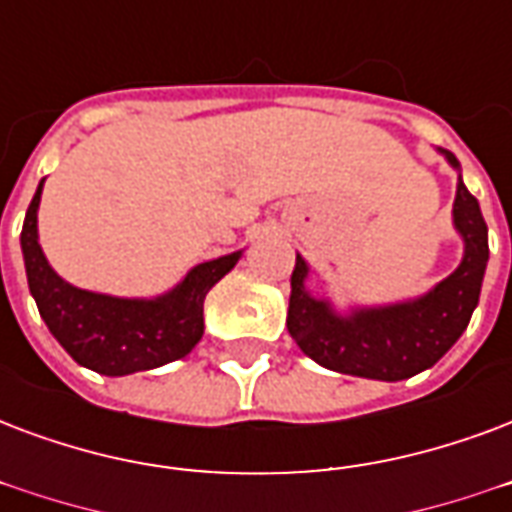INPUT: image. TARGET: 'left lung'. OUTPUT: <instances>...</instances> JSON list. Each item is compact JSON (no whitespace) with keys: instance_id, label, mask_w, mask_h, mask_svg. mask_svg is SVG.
<instances>
[{"instance_id":"1","label":"left lung","mask_w":512,"mask_h":512,"mask_svg":"<svg viewBox=\"0 0 512 512\" xmlns=\"http://www.w3.org/2000/svg\"><path fill=\"white\" fill-rule=\"evenodd\" d=\"M440 152L459 169L454 152ZM454 228L464 241V257L451 276L421 298L354 308L349 317L335 314L327 300L306 290L308 263L295 257L287 330L300 351L327 370L376 381H403L432 368L470 325L489 263V228L462 177L456 185Z\"/></svg>"}]
</instances>
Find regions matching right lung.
Masks as SVG:
<instances>
[{
  "label": "right lung",
  "mask_w": 512,
  "mask_h": 512,
  "mask_svg": "<svg viewBox=\"0 0 512 512\" xmlns=\"http://www.w3.org/2000/svg\"><path fill=\"white\" fill-rule=\"evenodd\" d=\"M45 182V179H42ZM42 182L23 220L21 249L29 290L39 317L66 354L101 376H128L182 360L204 335V298L239 263L241 252L195 265L185 279L158 298H112L64 282L37 236Z\"/></svg>",
  "instance_id": "right-lung-1"
}]
</instances>
